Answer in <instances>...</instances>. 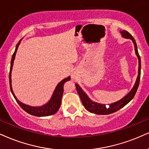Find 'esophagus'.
Masks as SVG:
<instances>
[{
    "label": "esophagus",
    "mask_w": 149,
    "mask_h": 149,
    "mask_svg": "<svg viewBox=\"0 0 149 149\" xmlns=\"http://www.w3.org/2000/svg\"><path fill=\"white\" fill-rule=\"evenodd\" d=\"M72 79L75 81L77 79V77L75 76V75H72Z\"/></svg>",
    "instance_id": "1"
}]
</instances>
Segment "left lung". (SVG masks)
I'll list each match as a JSON object with an SVG mask.
<instances>
[{
    "label": "left lung",
    "mask_w": 149,
    "mask_h": 149,
    "mask_svg": "<svg viewBox=\"0 0 149 149\" xmlns=\"http://www.w3.org/2000/svg\"><path fill=\"white\" fill-rule=\"evenodd\" d=\"M121 34L122 36L125 38H129V39L132 40L133 43L134 44V47H135V54H136L137 58H138V61H139V68H138V75H137V77L135 81V85H134L133 88L131 89V91L128 93V94L126 95L125 97H123L122 99H121L120 100L117 101V102L113 103V104H108L109 106H106V104H99V103L95 102L93 101H92L91 99L88 97V95L84 93L83 90L81 89V88L79 86L78 84H75L76 86L77 91L79 95L81 100L82 104L84 107L87 111L91 112L92 113L97 114V115H109V114L113 113L115 112L119 111L120 108L124 107V106H126L130 101L132 100V99L135 96V93H136L137 90L138 88L139 81H140V74H141V59L140 56H139L138 50H137V47L135 40L134 39V38L132 36V35L130 34L129 32H128L127 31L123 30L121 31Z\"/></svg>",
    "instance_id": "1"
}]
</instances>
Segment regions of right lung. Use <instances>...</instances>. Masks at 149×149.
<instances>
[{"label":"right lung","instance_id":"right-lung-1","mask_svg":"<svg viewBox=\"0 0 149 149\" xmlns=\"http://www.w3.org/2000/svg\"><path fill=\"white\" fill-rule=\"evenodd\" d=\"M21 41L18 42L16 46L15 51H14V54L12 55V61H11V65H10V90L12 92L13 96H14V99H15L16 102L18 103V105L23 108V109L27 113L30 114V115H34V116L37 117H45L49 116V115H54L58 111L59 109L61 104V99L62 96H63V85L65 82L67 81L70 80V77H68L67 78H65L61 81H60L56 86V88H55L54 93H53L51 99L47 104H44V105L41 106H30L26 104H24L21 103L19 100L16 98V97L14 95V92H13L12 87V79H11V76H12V70L13 67V63H14V61L15 59V56L16 51H17L18 47L19 46L20 43H21Z\"/></svg>","mask_w":149,"mask_h":149}]
</instances>
